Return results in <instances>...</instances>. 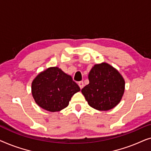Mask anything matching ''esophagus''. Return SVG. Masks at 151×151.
I'll list each match as a JSON object with an SVG mask.
<instances>
[{
	"label": "esophagus",
	"instance_id": "34e87169",
	"mask_svg": "<svg viewBox=\"0 0 151 151\" xmlns=\"http://www.w3.org/2000/svg\"><path fill=\"white\" fill-rule=\"evenodd\" d=\"M78 85H79L80 88L82 89V88L84 87V82H83V81H80V82H78Z\"/></svg>",
	"mask_w": 151,
	"mask_h": 151
}]
</instances>
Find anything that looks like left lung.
Wrapping results in <instances>:
<instances>
[{
	"instance_id": "8db88e82",
	"label": "left lung",
	"mask_w": 151,
	"mask_h": 151,
	"mask_svg": "<svg viewBox=\"0 0 151 151\" xmlns=\"http://www.w3.org/2000/svg\"><path fill=\"white\" fill-rule=\"evenodd\" d=\"M89 84L82 89L88 105L98 111H109L119 104L125 81L119 71L109 64L95 65L88 73Z\"/></svg>"
}]
</instances>
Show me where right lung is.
Segmentation results:
<instances>
[{"label":"right lung","mask_w":151,"mask_h":151,"mask_svg":"<svg viewBox=\"0 0 151 151\" xmlns=\"http://www.w3.org/2000/svg\"><path fill=\"white\" fill-rule=\"evenodd\" d=\"M71 76L58 67H49L40 72L32 83V93L39 106L57 112L69 105L71 97L80 91Z\"/></svg>","instance_id":"right-lung-1"}]
</instances>
